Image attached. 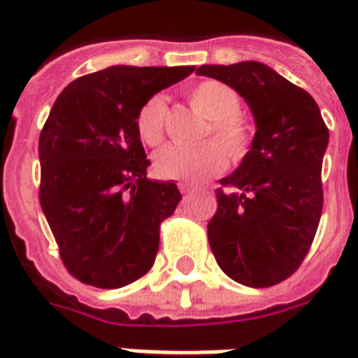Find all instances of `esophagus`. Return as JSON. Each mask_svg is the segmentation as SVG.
Masks as SVG:
<instances>
[{"label":"esophagus","mask_w":358,"mask_h":358,"mask_svg":"<svg viewBox=\"0 0 358 358\" xmlns=\"http://www.w3.org/2000/svg\"><path fill=\"white\" fill-rule=\"evenodd\" d=\"M177 189L181 191V194H191V192L196 191L191 183H183V181H181V183H177Z\"/></svg>","instance_id":"obj_1"}]
</instances>
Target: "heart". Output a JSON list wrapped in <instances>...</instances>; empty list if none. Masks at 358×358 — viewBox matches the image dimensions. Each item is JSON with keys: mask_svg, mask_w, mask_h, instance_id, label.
Listing matches in <instances>:
<instances>
[{"mask_svg": "<svg viewBox=\"0 0 358 358\" xmlns=\"http://www.w3.org/2000/svg\"><path fill=\"white\" fill-rule=\"evenodd\" d=\"M189 103L200 115L210 119L206 136H214L217 143H204L194 148L166 146L154 158V169L164 179H183L202 183L204 179L224 171L227 156L239 162L247 154L252 131L241 115V96L233 86L215 78L200 80L187 92ZM167 100L162 94L148 98L136 113V134L146 146H158L166 136ZM228 154L225 155L224 152Z\"/></svg>", "mask_w": 358, "mask_h": 358, "instance_id": "b5f03b06", "label": "heart"}]
</instances>
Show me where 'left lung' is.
<instances>
[{
  "mask_svg": "<svg viewBox=\"0 0 358 358\" xmlns=\"http://www.w3.org/2000/svg\"><path fill=\"white\" fill-rule=\"evenodd\" d=\"M233 86L256 121L250 150L215 191L208 241L217 266L247 287H272L299 270L320 224L328 127L310 94L268 65H202Z\"/></svg>",
  "mask_w": 358,
  "mask_h": 358,
  "instance_id": "8db88e82",
  "label": "left lung"
}]
</instances>
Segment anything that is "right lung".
Returning <instances> with one entry per match:
<instances>
[{"instance_id":"add662e5","label":"right lung","mask_w":358,"mask_h":358,"mask_svg":"<svg viewBox=\"0 0 358 358\" xmlns=\"http://www.w3.org/2000/svg\"><path fill=\"white\" fill-rule=\"evenodd\" d=\"M192 71L115 65L75 78L53 103L38 143V196L75 280L125 287L154 264L159 225L181 192L146 179L150 162L134 119L148 98Z\"/></svg>"}]
</instances>
